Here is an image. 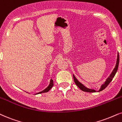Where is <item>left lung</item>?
Returning <instances> with one entry per match:
<instances>
[{
    "label": "left lung",
    "instance_id": "8db88e82",
    "mask_svg": "<svg viewBox=\"0 0 122 122\" xmlns=\"http://www.w3.org/2000/svg\"><path fill=\"white\" fill-rule=\"evenodd\" d=\"M119 54H118L116 66H115V68L114 69L113 72H112V73L110 74V76L107 79V81H106L105 83H104V84L102 85V87H101L100 89L99 90V91H102V90H103L104 89H105V88L107 87V86H108V85L110 83V82L112 81V80H113V78H114V77L115 73H116L117 70H118V66H119ZM73 76L74 81H75L76 85L78 87V88H80V89L82 90V91H85V92H96V91L95 90L90 89V88H87L84 86V85H82L81 83H80V82L77 80V78H76L75 76H74V75H73Z\"/></svg>",
    "mask_w": 122,
    "mask_h": 122
}]
</instances>
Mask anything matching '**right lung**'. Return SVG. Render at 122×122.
Instances as JSON below:
<instances>
[{
    "mask_svg": "<svg viewBox=\"0 0 122 122\" xmlns=\"http://www.w3.org/2000/svg\"><path fill=\"white\" fill-rule=\"evenodd\" d=\"M53 81L51 80H51H50V84H49V86L47 87V88H46L45 90H43V91H41V92H39V93H37V94H41V93H44V92H48L49 91V90L51 89V88H52V87L53 86Z\"/></svg>",
    "mask_w": 122,
    "mask_h": 122,
    "instance_id": "obj_1",
    "label": "right lung"
}]
</instances>
